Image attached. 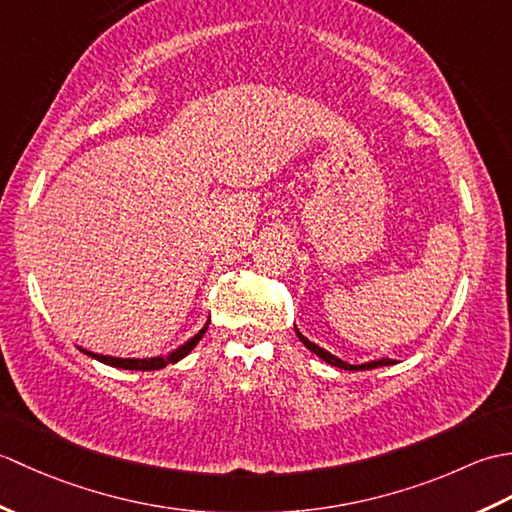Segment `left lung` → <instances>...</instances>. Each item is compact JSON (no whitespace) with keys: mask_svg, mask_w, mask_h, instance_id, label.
Masks as SVG:
<instances>
[{"mask_svg":"<svg viewBox=\"0 0 512 512\" xmlns=\"http://www.w3.org/2000/svg\"><path fill=\"white\" fill-rule=\"evenodd\" d=\"M297 330V328H295ZM297 336L301 339V343L308 347L310 352H314L317 356H321L325 363H330V365H334V367H339V369H350V372H358V369H374V367H385V365H391L394 361H391V358H378V361H369V363H363V365H350V363H345V361H341V358H336L334 354H330V352H325L323 347H319V345H314L312 341H308L306 336H303L299 330H297Z\"/></svg>","mask_w":512,"mask_h":512,"instance_id":"obj_1","label":"left lung"}]
</instances>
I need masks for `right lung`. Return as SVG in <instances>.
Instances as JSON below:
<instances>
[{
	"label": "right lung",
	"instance_id": "1",
	"mask_svg": "<svg viewBox=\"0 0 512 512\" xmlns=\"http://www.w3.org/2000/svg\"><path fill=\"white\" fill-rule=\"evenodd\" d=\"M204 332H206V328L200 330L198 334L193 336L191 341H187L182 347H178V350L171 352L169 356H156V358H114V356H103V354H94V352H85V350L83 352L88 354V356H92V358H96V361H101L105 365H112V367H118V369H140V372H149V369H162V367H167L171 363H178L180 358L187 356L193 350V347L200 343Z\"/></svg>",
	"mask_w": 512,
	"mask_h": 512
}]
</instances>
